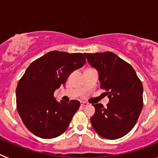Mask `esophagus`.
Returning a JSON list of instances; mask_svg holds the SVG:
<instances>
[{
	"instance_id": "1",
	"label": "esophagus",
	"mask_w": 158,
	"mask_h": 158,
	"mask_svg": "<svg viewBox=\"0 0 158 158\" xmlns=\"http://www.w3.org/2000/svg\"><path fill=\"white\" fill-rule=\"evenodd\" d=\"M88 103H86V102H81V105L82 106V107H85V106L88 105Z\"/></svg>"
}]
</instances>
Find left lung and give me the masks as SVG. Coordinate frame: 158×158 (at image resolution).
<instances>
[{"instance_id":"obj_1","label":"left lung","mask_w":158,"mask_h":158,"mask_svg":"<svg viewBox=\"0 0 158 158\" xmlns=\"http://www.w3.org/2000/svg\"><path fill=\"white\" fill-rule=\"evenodd\" d=\"M88 62L99 73L100 88L110 99L107 107L93 104L96 111L91 123L107 139L122 138L133 129L143 106V86L129 63L112 52L85 53Z\"/></svg>"}]
</instances>
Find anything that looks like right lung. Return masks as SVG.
Returning <instances> with one entry per match:
<instances>
[{"label": "right lung", "mask_w": 158, "mask_h": 158, "mask_svg": "<svg viewBox=\"0 0 158 158\" xmlns=\"http://www.w3.org/2000/svg\"><path fill=\"white\" fill-rule=\"evenodd\" d=\"M86 62L81 53L51 51L27 67L16 87V107L25 127L42 139H54L69 127L78 100L57 101L54 93Z\"/></svg>", "instance_id": "obj_1"}]
</instances>
